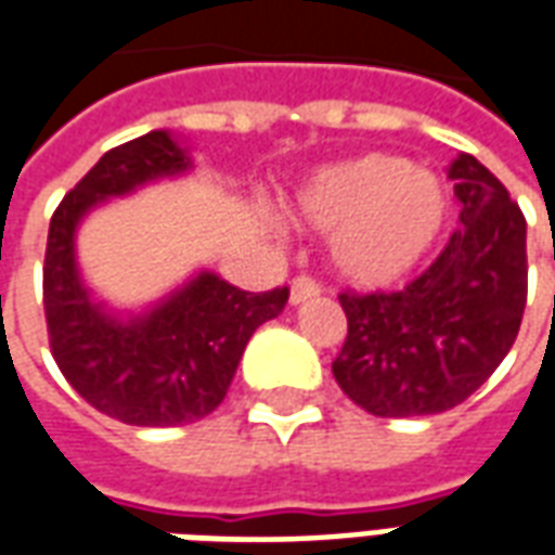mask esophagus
I'll use <instances>...</instances> for the list:
<instances>
[{"label":"esophagus","mask_w":555,"mask_h":555,"mask_svg":"<svg viewBox=\"0 0 555 555\" xmlns=\"http://www.w3.org/2000/svg\"><path fill=\"white\" fill-rule=\"evenodd\" d=\"M321 294V285L309 276H297L291 282V306H300L306 300H314Z\"/></svg>","instance_id":"obj_1"}]
</instances>
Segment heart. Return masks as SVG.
Instances as JSON below:
<instances>
[{"label": "heart", "instance_id": "heart-1", "mask_svg": "<svg viewBox=\"0 0 555 555\" xmlns=\"http://www.w3.org/2000/svg\"><path fill=\"white\" fill-rule=\"evenodd\" d=\"M294 217L333 234L336 273L357 288H389L410 276L440 241L449 195L430 171L392 154L326 166L302 186Z\"/></svg>", "mask_w": 555, "mask_h": 555}]
</instances>
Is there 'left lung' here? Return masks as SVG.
<instances>
[{"instance_id": "left-lung-1", "label": "left lung", "mask_w": 555, "mask_h": 555, "mask_svg": "<svg viewBox=\"0 0 555 555\" xmlns=\"http://www.w3.org/2000/svg\"><path fill=\"white\" fill-rule=\"evenodd\" d=\"M461 229L404 291L350 294L333 360L341 392L372 416L457 408L512 350L526 306V219L473 154L449 166Z\"/></svg>"}]
</instances>
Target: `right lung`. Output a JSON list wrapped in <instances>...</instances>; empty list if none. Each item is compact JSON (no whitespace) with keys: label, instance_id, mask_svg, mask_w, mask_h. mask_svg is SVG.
Listing matches in <instances>:
<instances>
[{"label":"right lung","instance_id":"right-lung-1","mask_svg":"<svg viewBox=\"0 0 555 555\" xmlns=\"http://www.w3.org/2000/svg\"><path fill=\"white\" fill-rule=\"evenodd\" d=\"M193 169L169 130L106 151L62 198L43 258V312L50 348L67 384L106 416L139 428H171L210 416L229 392L246 341L276 318L288 288L249 294L210 270L139 314L109 312L77 267V229L106 198Z\"/></svg>","mask_w":555,"mask_h":555}]
</instances>
